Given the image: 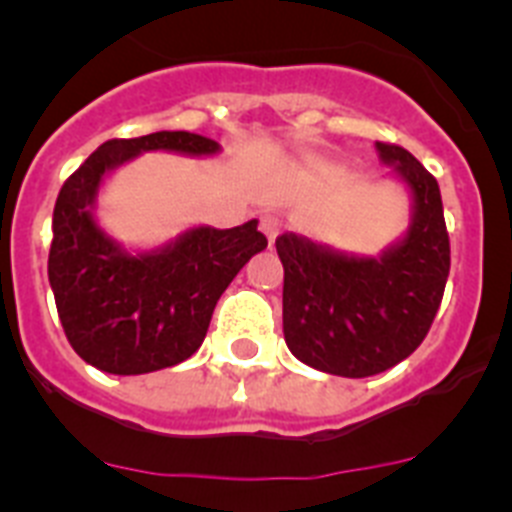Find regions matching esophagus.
Here are the masks:
<instances>
[{
	"label": "esophagus",
	"instance_id": "obj_1",
	"mask_svg": "<svg viewBox=\"0 0 512 512\" xmlns=\"http://www.w3.org/2000/svg\"><path fill=\"white\" fill-rule=\"evenodd\" d=\"M259 223L269 241H274V238L279 235V230H282V217L274 215V212H264V215L259 217Z\"/></svg>",
	"mask_w": 512,
	"mask_h": 512
}]
</instances>
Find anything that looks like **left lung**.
<instances>
[{
  "mask_svg": "<svg viewBox=\"0 0 512 512\" xmlns=\"http://www.w3.org/2000/svg\"><path fill=\"white\" fill-rule=\"evenodd\" d=\"M379 161L405 184L410 220L379 256L338 251L282 233L284 341L302 364L336 377H372L408 359L436 318L451 248L438 182L413 153L377 143Z\"/></svg>",
  "mask_w": 512,
  "mask_h": 512,
  "instance_id": "8db88e82",
  "label": "left lung"
}]
</instances>
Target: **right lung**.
Listing matches in <instances>:
<instances>
[{
  "label": "right lung",
  "instance_id": "1",
  "mask_svg": "<svg viewBox=\"0 0 512 512\" xmlns=\"http://www.w3.org/2000/svg\"><path fill=\"white\" fill-rule=\"evenodd\" d=\"M210 158L220 143L187 130L107 140L66 179L53 210L48 282L76 354L107 374L176 366L202 346L212 310L235 274L266 248L259 220L238 228L194 225L156 248H125L99 225L107 176L140 153Z\"/></svg>",
  "mask_w": 512,
  "mask_h": 512
}]
</instances>
